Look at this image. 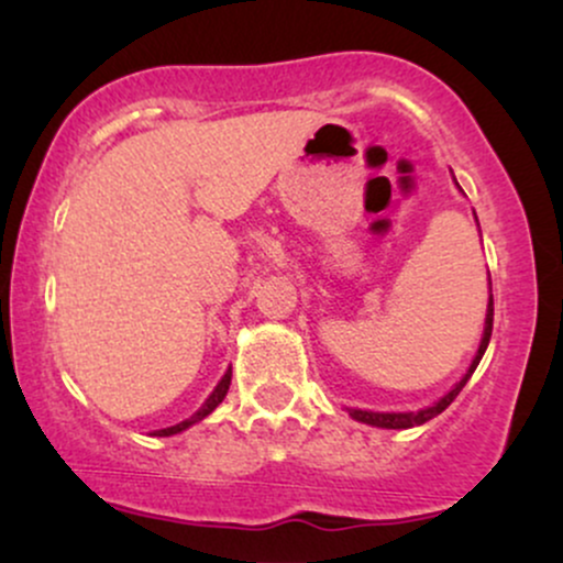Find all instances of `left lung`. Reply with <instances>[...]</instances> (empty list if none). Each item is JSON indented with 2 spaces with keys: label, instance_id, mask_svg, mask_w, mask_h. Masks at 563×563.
<instances>
[{
  "label": "left lung",
  "instance_id": "8db88e82",
  "mask_svg": "<svg viewBox=\"0 0 563 563\" xmlns=\"http://www.w3.org/2000/svg\"><path fill=\"white\" fill-rule=\"evenodd\" d=\"M452 179H455V177H452ZM457 190H461V185H457ZM474 219H476V211H474ZM476 224H479V219H476ZM489 335H493V283H489V301H487V314H484V331H482L479 349H476V354H474V360H471L468 371L463 373V378L457 380V384L452 386L448 394H442V397H439L437 402H431L429 407H421V410L378 412V410H360V407H346L349 416H352L354 421H360V423L376 426V429H412V426H423L426 421H431V418H437L439 412H442L444 407H448L452 399H455L457 394H461L463 386L468 384V378L474 376L476 365H479V360L484 357V352H487Z\"/></svg>",
  "mask_w": 563,
  "mask_h": 563
}]
</instances>
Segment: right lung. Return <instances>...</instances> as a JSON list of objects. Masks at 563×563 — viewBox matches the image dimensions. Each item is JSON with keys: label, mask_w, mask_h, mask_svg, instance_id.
I'll return each instance as SVG.
<instances>
[{"label": "right lung", "mask_w": 563, "mask_h": 563, "mask_svg": "<svg viewBox=\"0 0 563 563\" xmlns=\"http://www.w3.org/2000/svg\"><path fill=\"white\" fill-rule=\"evenodd\" d=\"M230 380H232V367H228V371H224V376H222V380H219V384L214 386V391H211L209 397H206V402L200 405L198 410L192 412L190 418H185V421H179V423L169 426V429H158V431H153V437H172V434H183L185 429H190V426H196V423L203 421L206 416H211V412H214L217 407H219V402H222V399L228 397Z\"/></svg>", "instance_id": "right-lung-1"}]
</instances>
